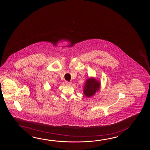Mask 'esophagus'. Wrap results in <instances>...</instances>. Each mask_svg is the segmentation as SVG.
<instances>
[{"instance_id": "34e87169", "label": "esophagus", "mask_w": 150, "mask_h": 150, "mask_svg": "<svg viewBox=\"0 0 150 150\" xmlns=\"http://www.w3.org/2000/svg\"><path fill=\"white\" fill-rule=\"evenodd\" d=\"M65 84L67 85H70L71 84V82H69V81H66L65 82Z\"/></svg>"}]
</instances>
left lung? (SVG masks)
Wrapping results in <instances>:
<instances>
[{"mask_svg": "<svg viewBox=\"0 0 150 150\" xmlns=\"http://www.w3.org/2000/svg\"><path fill=\"white\" fill-rule=\"evenodd\" d=\"M100 83L96 78L91 77L86 80L83 87V94L87 97L94 96L100 89Z\"/></svg>", "mask_w": 150, "mask_h": 150, "instance_id": "1", "label": "left lung"}]
</instances>
